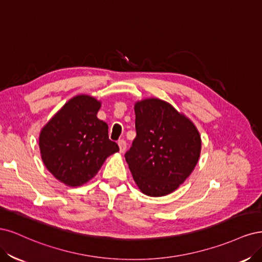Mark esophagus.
<instances>
[{"mask_svg":"<svg viewBox=\"0 0 262 262\" xmlns=\"http://www.w3.org/2000/svg\"><path fill=\"white\" fill-rule=\"evenodd\" d=\"M117 143H119L121 152H124V151L126 150V141L124 139H121V140H119V142H117Z\"/></svg>","mask_w":262,"mask_h":262,"instance_id":"1","label":"esophagus"}]
</instances>
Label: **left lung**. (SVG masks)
I'll list each match as a JSON object with an SVG mask.
<instances>
[{
	"mask_svg": "<svg viewBox=\"0 0 262 262\" xmlns=\"http://www.w3.org/2000/svg\"><path fill=\"white\" fill-rule=\"evenodd\" d=\"M137 136L125 154L133 179L142 193L166 196L180 187L195 168L201 151L200 134L187 116L166 101H137Z\"/></svg>",
	"mask_w": 262,
	"mask_h": 262,
	"instance_id": "8db88e82",
	"label": "left lung"
}]
</instances>
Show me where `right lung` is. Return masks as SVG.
<instances>
[{"label": "right lung", "instance_id": "right-lung-1", "mask_svg": "<svg viewBox=\"0 0 262 262\" xmlns=\"http://www.w3.org/2000/svg\"><path fill=\"white\" fill-rule=\"evenodd\" d=\"M101 102L78 95L62 106L40 132L42 161L56 180L77 187L95 177L107 157L117 152L107 124L98 119Z\"/></svg>", "mask_w": 262, "mask_h": 262}]
</instances>
